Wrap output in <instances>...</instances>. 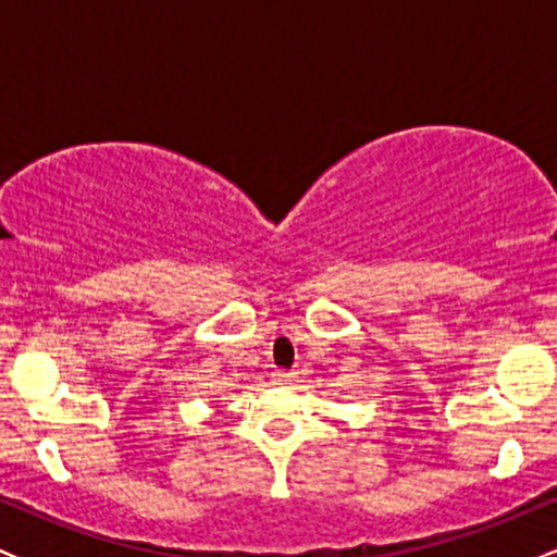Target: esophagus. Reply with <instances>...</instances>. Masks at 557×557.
<instances>
[{"mask_svg":"<svg viewBox=\"0 0 557 557\" xmlns=\"http://www.w3.org/2000/svg\"><path fill=\"white\" fill-rule=\"evenodd\" d=\"M274 380H277L280 385H290V382L296 380V372H274Z\"/></svg>","mask_w":557,"mask_h":557,"instance_id":"obj_1","label":"esophagus"}]
</instances>
